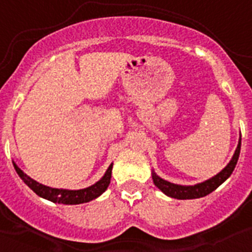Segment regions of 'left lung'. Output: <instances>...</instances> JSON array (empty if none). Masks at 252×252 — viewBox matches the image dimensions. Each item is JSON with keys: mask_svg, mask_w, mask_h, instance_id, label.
Wrapping results in <instances>:
<instances>
[{"mask_svg": "<svg viewBox=\"0 0 252 252\" xmlns=\"http://www.w3.org/2000/svg\"><path fill=\"white\" fill-rule=\"evenodd\" d=\"M240 150H241V136H240L239 145L236 148L232 159L227 164L226 168L222 169L217 175L206 180L203 183H198L194 184V186H180V184L170 183L168 180H164L159 175H157V173L153 170L154 184L164 194H166L168 197L175 198V199H195V198L204 197V195L212 193L215 189H217L218 187L223 183L224 180L228 179V177L232 174L233 169H235L236 164H237V160H239Z\"/></svg>", "mask_w": 252, "mask_h": 252, "instance_id": "left-lung-1", "label": "left lung"}]
</instances>
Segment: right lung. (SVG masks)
Listing matches in <instances>:
<instances>
[{"label": "right lung", "instance_id": "add662e5", "mask_svg": "<svg viewBox=\"0 0 252 252\" xmlns=\"http://www.w3.org/2000/svg\"><path fill=\"white\" fill-rule=\"evenodd\" d=\"M13 162V168L19 174V177L24 180V183L32 189L39 197L45 198L48 201L54 202V203H63V204H81L87 203V202L95 199L97 197L102 194L107 189V187L111 183V174H112V165L111 164L108 169L106 170L103 177L94 183L93 186L88 187L84 189H78V190H69V189H58L51 188V187L43 186V184L37 183L36 180L31 179L29 175H26L19 166Z\"/></svg>", "mask_w": 252, "mask_h": 252}]
</instances>
